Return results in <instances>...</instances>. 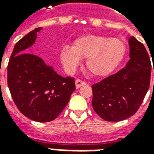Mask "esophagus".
Wrapping results in <instances>:
<instances>
[{
    "label": "esophagus",
    "mask_w": 154,
    "mask_h": 154,
    "mask_svg": "<svg viewBox=\"0 0 154 154\" xmlns=\"http://www.w3.org/2000/svg\"><path fill=\"white\" fill-rule=\"evenodd\" d=\"M85 82H83V81L80 80V79H77V80L75 81V84H76V88L77 89H78L79 87H82L83 85H85Z\"/></svg>",
    "instance_id": "1"
}]
</instances>
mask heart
I'll use <instances>...</instances> for the list:
<instances>
[{
    "mask_svg": "<svg viewBox=\"0 0 154 154\" xmlns=\"http://www.w3.org/2000/svg\"><path fill=\"white\" fill-rule=\"evenodd\" d=\"M126 54L125 43L118 38L100 35H85L73 41L72 47L64 46L59 57L65 70L73 72L87 58V67L98 77H106L118 67Z\"/></svg>",
    "mask_w": 154,
    "mask_h": 154,
    "instance_id": "b5f03b06",
    "label": "heart"
}]
</instances>
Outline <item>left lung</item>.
<instances>
[{
  "instance_id": "left-lung-1",
  "label": "left lung",
  "mask_w": 154,
  "mask_h": 154,
  "mask_svg": "<svg viewBox=\"0 0 154 154\" xmlns=\"http://www.w3.org/2000/svg\"><path fill=\"white\" fill-rule=\"evenodd\" d=\"M129 44L130 59L125 67L91 86L94 110L106 121H120L134 115L149 88L151 63L148 52L133 36Z\"/></svg>"
}]
</instances>
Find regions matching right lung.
I'll return each instance as SVG.
<instances>
[{
  "mask_svg": "<svg viewBox=\"0 0 154 154\" xmlns=\"http://www.w3.org/2000/svg\"><path fill=\"white\" fill-rule=\"evenodd\" d=\"M36 28L15 45L7 67V82L19 110L29 119L48 122L57 118L76 89L73 77H63L27 50L35 44Z\"/></svg>",
  "mask_w": 154,
  "mask_h": 154,
  "instance_id": "obj_1",
  "label": "right lung"
}]
</instances>
